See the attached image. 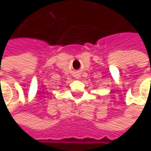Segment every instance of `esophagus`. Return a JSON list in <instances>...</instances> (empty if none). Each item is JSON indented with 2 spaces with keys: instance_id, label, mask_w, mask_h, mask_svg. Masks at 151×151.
<instances>
[{
  "instance_id": "1",
  "label": "esophagus",
  "mask_w": 151,
  "mask_h": 151,
  "mask_svg": "<svg viewBox=\"0 0 151 151\" xmlns=\"http://www.w3.org/2000/svg\"><path fill=\"white\" fill-rule=\"evenodd\" d=\"M73 76L75 77L76 78H80V76H81L80 71H75V72L73 73Z\"/></svg>"
}]
</instances>
